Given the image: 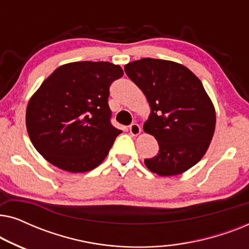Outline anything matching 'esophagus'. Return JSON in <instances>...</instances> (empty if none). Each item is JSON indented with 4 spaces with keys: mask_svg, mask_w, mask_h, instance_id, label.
<instances>
[{
    "mask_svg": "<svg viewBox=\"0 0 249 249\" xmlns=\"http://www.w3.org/2000/svg\"><path fill=\"white\" fill-rule=\"evenodd\" d=\"M129 131H130V134L132 136H135L136 137V136H138L142 132V128H141V125L137 124H132L130 127H129Z\"/></svg>",
    "mask_w": 249,
    "mask_h": 249,
    "instance_id": "1",
    "label": "esophagus"
}]
</instances>
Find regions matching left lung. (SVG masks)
<instances>
[{"label":"left lung","mask_w":249,"mask_h":249,"mask_svg":"<svg viewBox=\"0 0 249 249\" xmlns=\"http://www.w3.org/2000/svg\"><path fill=\"white\" fill-rule=\"evenodd\" d=\"M127 76L146 96L151 113L144 131L159 142L145 160L161 177L183 173L205 155L215 130V108L198 78L182 64L145 57L125 64Z\"/></svg>","instance_id":"left-lung-1"}]
</instances>
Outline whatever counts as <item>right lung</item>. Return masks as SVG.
Returning <instances> with one entry per match:
<instances>
[{
  "instance_id": "add662e5",
  "label": "right lung",
  "mask_w": 249,
  "mask_h": 249,
  "mask_svg": "<svg viewBox=\"0 0 249 249\" xmlns=\"http://www.w3.org/2000/svg\"><path fill=\"white\" fill-rule=\"evenodd\" d=\"M124 76L110 62H71L53 71L30 97L26 125L34 147L63 171L101 164L122 130L111 124L110 85Z\"/></svg>"
}]
</instances>
